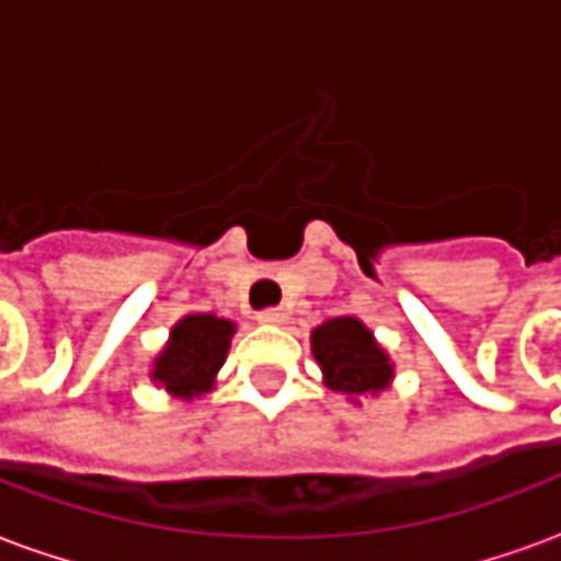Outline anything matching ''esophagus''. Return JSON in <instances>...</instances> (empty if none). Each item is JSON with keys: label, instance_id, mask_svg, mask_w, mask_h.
Here are the masks:
<instances>
[{"label": "esophagus", "instance_id": "obj_1", "mask_svg": "<svg viewBox=\"0 0 561 561\" xmlns=\"http://www.w3.org/2000/svg\"><path fill=\"white\" fill-rule=\"evenodd\" d=\"M255 318L261 324H282V321H285V312H282L279 306H270V309H261Z\"/></svg>", "mask_w": 561, "mask_h": 561}]
</instances>
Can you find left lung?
I'll return each mask as SVG.
<instances>
[{
    "label": "left lung",
    "mask_w": 561,
    "mask_h": 561,
    "mask_svg": "<svg viewBox=\"0 0 561 561\" xmlns=\"http://www.w3.org/2000/svg\"><path fill=\"white\" fill-rule=\"evenodd\" d=\"M312 352L324 369L328 388L348 397L378 393L393 376L388 354L357 318H333L312 330Z\"/></svg>",
    "instance_id": "1"
}]
</instances>
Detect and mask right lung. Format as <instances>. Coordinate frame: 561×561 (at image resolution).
Returning a JSON list of instances; mask_svg holds the SVG:
<instances>
[{
    "instance_id": "add662e5",
    "label": "right lung",
    "mask_w": 561,
    "mask_h": 561,
    "mask_svg": "<svg viewBox=\"0 0 561 561\" xmlns=\"http://www.w3.org/2000/svg\"><path fill=\"white\" fill-rule=\"evenodd\" d=\"M233 324L216 316H185L171 330L168 348L156 357L152 378L164 388L192 400L213 385V376L225 364Z\"/></svg>"
}]
</instances>
